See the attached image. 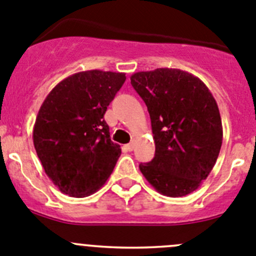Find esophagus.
Returning <instances> with one entry per match:
<instances>
[{
	"label": "esophagus",
	"mask_w": 256,
	"mask_h": 256,
	"mask_svg": "<svg viewBox=\"0 0 256 256\" xmlns=\"http://www.w3.org/2000/svg\"><path fill=\"white\" fill-rule=\"evenodd\" d=\"M134 148H135V144H134V142H130V144L126 145V149H128V152H131V150H134Z\"/></svg>",
	"instance_id": "34e87169"
}]
</instances>
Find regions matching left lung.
<instances>
[{
	"instance_id": "left-lung-1",
	"label": "left lung",
	"mask_w": 256,
	"mask_h": 256,
	"mask_svg": "<svg viewBox=\"0 0 256 256\" xmlns=\"http://www.w3.org/2000/svg\"><path fill=\"white\" fill-rule=\"evenodd\" d=\"M131 84L144 100L152 120L155 156L139 168L148 182L168 197L197 190L216 164L222 122L212 93L186 70L138 72Z\"/></svg>"
}]
</instances>
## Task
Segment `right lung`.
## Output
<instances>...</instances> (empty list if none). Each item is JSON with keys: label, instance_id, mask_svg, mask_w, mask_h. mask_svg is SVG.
Listing matches in <instances>:
<instances>
[{"label": "right lung", "instance_id": "right-lung-1", "mask_svg": "<svg viewBox=\"0 0 256 256\" xmlns=\"http://www.w3.org/2000/svg\"><path fill=\"white\" fill-rule=\"evenodd\" d=\"M125 80V73L80 72L59 82L42 102L34 146L46 176L64 194L87 197L111 176L121 149L110 139L104 114Z\"/></svg>", "mask_w": 256, "mask_h": 256}]
</instances>
